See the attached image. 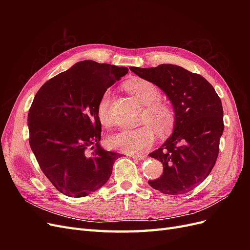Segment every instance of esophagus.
<instances>
[{"mask_svg":"<svg viewBox=\"0 0 250 250\" xmlns=\"http://www.w3.org/2000/svg\"><path fill=\"white\" fill-rule=\"evenodd\" d=\"M129 155L131 158H134V160H144V158H145V154H133V153H131V154H128Z\"/></svg>","mask_w":250,"mask_h":250,"instance_id":"obj_1","label":"esophagus"}]
</instances>
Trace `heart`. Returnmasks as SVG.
Segmentation results:
<instances>
[{"instance_id":"obj_1","label":"heart","mask_w":250,"mask_h":250,"mask_svg":"<svg viewBox=\"0 0 250 250\" xmlns=\"http://www.w3.org/2000/svg\"><path fill=\"white\" fill-rule=\"evenodd\" d=\"M125 86L135 99L146 105L141 120L145 124L111 134L107 139V145L122 152L138 153L152 145L155 131L160 137H167L173 131L176 125V112L172 105L158 101L161 99V90L154 83L146 79L134 78L128 81ZM109 102L110 92L106 90L97 106L98 119L104 125L110 122Z\"/></svg>"}]
</instances>
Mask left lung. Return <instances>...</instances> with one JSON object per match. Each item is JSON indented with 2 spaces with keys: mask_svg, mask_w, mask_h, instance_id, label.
Here are the masks:
<instances>
[{
  "mask_svg": "<svg viewBox=\"0 0 250 250\" xmlns=\"http://www.w3.org/2000/svg\"><path fill=\"white\" fill-rule=\"evenodd\" d=\"M129 69L160 87L176 112L172 135L149 154L162 162L163 174L148 184L164 194L188 193L209 175L217 162L224 130L220 98L206 78L179 65Z\"/></svg>",
  "mask_w": 250,
  "mask_h": 250,
  "instance_id": "8db88e82",
  "label": "left lung"
}]
</instances>
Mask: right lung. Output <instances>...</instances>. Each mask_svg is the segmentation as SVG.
<instances>
[{"mask_svg": "<svg viewBox=\"0 0 250 250\" xmlns=\"http://www.w3.org/2000/svg\"><path fill=\"white\" fill-rule=\"evenodd\" d=\"M128 67L83 60L51 78L28 113L29 144L42 171L57 190L84 197L109 179L120 154L100 146L97 106Z\"/></svg>", "mask_w": 250, "mask_h": 250, "instance_id": "1", "label": "right lung"}]
</instances>
